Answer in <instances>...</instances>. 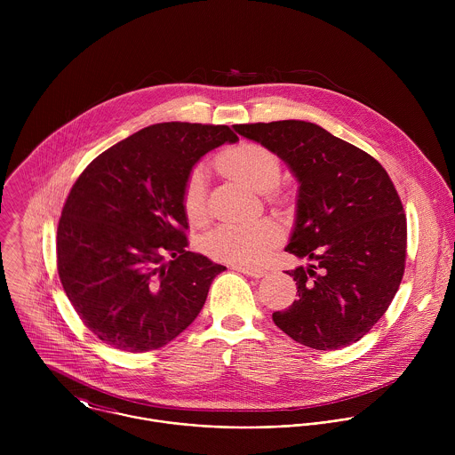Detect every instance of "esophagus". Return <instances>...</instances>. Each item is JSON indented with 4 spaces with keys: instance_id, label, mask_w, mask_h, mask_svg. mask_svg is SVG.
I'll return each instance as SVG.
<instances>
[{
    "instance_id": "esophagus-1",
    "label": "esophagus",
    "mask_w": 455,
    "mask_h": 455,
    "mask_svg": "<svg viewBox=\"0 0 455 455\" xmlns=\"http://www.w3.org/2000/svg\"><path fill=\"white\" fill-rule=\"evenodd\" d=\"M233 269H236V271H240V273H243V275H247V276H252V278H260V276L266 275L264 269L252 267V266H247V264H235Z\"/></svg>"
}]
</instances>
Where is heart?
<instances>
[{
	"mask_svg": "<svg viewBox=\"0 0 455 455\" xmlns=\"http://www.w3.org/2000/svg\"><path fill=\"white\" fill-rule=\"evenodd\" d=\"M215 166L226 177L264 193L273 204H285L291 193L278 184L282 159L269 147L256 141H240L215 157ZM182 208L189 222L203 224L208 217V186L201 168H195L182 189ZM282 228L271 219L249 222H224L203 236L201 247L212 259L235 264H258L280 243Z\"/></svg>",
	"mask_w": 455,
	"mask_h": 455,
	"instance_id": "1",
	"label": "heart"
}]
</instances>
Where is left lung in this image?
I'll return each instance as SVG.
<instances>
[{
	"mask_svg": "<svg viewBox=\"0 0 455 455\" xmlns=\"http://www.w3.org/2000/svg\"><path fill=\"white\" fill-rule=\"evenodd\" d=\"M269 147L299 180L289 254L315 260L285 271L298 299L273 323L298 343L338 350L387 312L404 273L406 215L384 166L368 152L305 121L235 124Z\"/></svg>",
	"mask_w": 455,
	"mask_h": 455,
	"instance_id": "1",
	"label": "left lung"
}]
</instances>
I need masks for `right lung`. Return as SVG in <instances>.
I'll return each mask as SVG.
<instances>
[{
  "label": "right lung",
  "mask_w": 455,
  "mask_h": 455,
  "mask_svg": "<svg viewBox=\"0 0 455 455\" xmlns=\"http://www.w3.org/2000/svg\"><path fill=\"white\" fill-rule=\"evenodd\" d=\"M238 140L229 126L161 123L100 154L75 180L58 224L66 296L103 343L164 347L201 312L226 267L191 252L182 189L208 150Z\"/></svg>",
  "instance_id": "right-lung-1"
}]
</instances>
